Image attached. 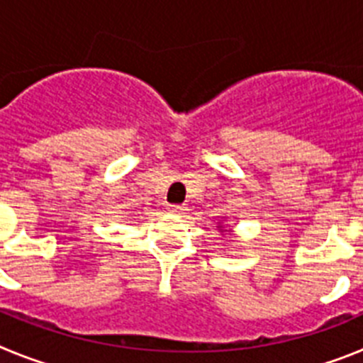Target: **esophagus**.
Returning a JSON list of instances; mask_svg holds the SVG:
<instances>
[{"label": "esophagus", "instance_id": "esophagus-1", "mask_svg": "<svg viewBox=\"0 0 363 363\" xmlns=\"http://www.w3.org/2000/svg\"><path fill=\"white\" fill-rule=\"evenodd\" d=\"M169 211H171L172 214H179V213H184L185 207L184 205H169Z\"/></svg>", "mask_w": 363, "mask_h": 363}]
</instances>
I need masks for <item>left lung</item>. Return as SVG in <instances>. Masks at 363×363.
<instances>
[{
	"label": "left lung",
	"mask_w": 363,
	"mask_h": 363,
	"mask_svg": "<svg viewBox=\"0 0 363 363\" xmlns=\"http://www.w3.org/2000/svg\"><path fill=\"white\" fill-rule=\"evenodd\" d=\"M218 230H220V233H225V227H223V225H221V221H218ZM230 230V229H229Z\"/></svg>",
	"instance_id": "left-lung-1"
}]
</instances>
